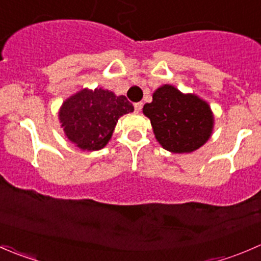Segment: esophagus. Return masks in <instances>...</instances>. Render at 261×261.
<instances>
[{"label": "esophagus", "instance_id": "1", "mask_svg": "<svg viewBox=\"0 0 261 261\" xmlns=\"http://www.w3.org/2000/svg\"><path fill=\"white\" fill-rule=\"evenodd\" d=\"M134 109H135V112H140L141 111V109H143V103H141V102H138V103H135L134 105Z\"/></svg>", "mask_w": 261, "mask_h": 261}]
</instances>
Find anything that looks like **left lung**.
Listing matches in <instances>:
<instances>
[{"mask_svg": "<svg viewBox=\"0 0 261 261\" xmlns=\"http://www.w3.org/2000/svg\"><path fill=\"white\" fill-rule=\"evenodd\" d=\"M143 114L151 122L155 139L174 154L196 151L213 133L215 116L208 102L194 93H183L172 84H163L145 103Z\"/></svg>", "mask_w": 261, "mask_h": 261, "instance_id": "left-lung-1", "label": "left lung"}]
</instances>
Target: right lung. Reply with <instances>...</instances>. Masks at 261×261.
Segmentation results:
<instances>
[{
	"instance_id": "obj_1",
	"label": "right lung",
	"mask_w": 261,
	"mask_h": 261,
	"mask_svg": "<svg viewBox=\"0 0 261 261\" xmlns=\"http://www.w3.org/2000/svg\"><path fill=\"white\" fill-rule=\"evenodd\" d=\"M134 111L125 96L105 88H82L68 97L58 112L60 127L74 146L94 151L107 145L118 118Z\"/></svg>"
}]
</instances>
